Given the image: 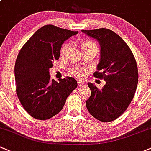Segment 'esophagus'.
<instances>
[{
	"label": "esophagus",
	"mask_w": 151,
	"mask_h": 151,
	"mask_svg": "<svg viewBox=\"0 0 151 151\" xmlns=\"http://www.w3.org/2000/svg\"><path fill=\"white\" fill-rule=\"evenodd\" d=\"M85 85V83H83V82H81V81H78V87H82L83 86Z\"/></svg>",
	"instance_id": "esophagus-1"
}]
</instances>
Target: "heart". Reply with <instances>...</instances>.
Here are the masks:
<instances>
[{"instance_id":"1","label":"heart","mask_w":151,"mask_h":151,"mask_svg":"<svg viewBox=\"0 0 151 151\" xmlns=\"http://www.w3.org/2000/svg\"><path fill=\"white\" fill-rule=\"evenodd\" d=\"M70 43H65L61 49V54L62 55H64L65 53L67 52V51L68 50V49L70 48ZM82 51L83 50H94L96 52H97L98 51V47H97V45L92 41H86L83 42L81 45ZM83 69L79 68V67H71L70 68V72L72 74L73 76H75L76 78H81L83 77Z\"/></svg>"}]
</instances>
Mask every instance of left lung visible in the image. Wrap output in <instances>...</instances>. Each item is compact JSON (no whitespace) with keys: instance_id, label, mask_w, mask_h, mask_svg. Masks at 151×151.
I'll use <instances>...</instances> for the list:
<instances>
[{"instance_id":"left-lung-1","label":"left lung","mask_w":151,"mask_h":151,"mask_svg":"<svg viewBox=\"0 0 151 151\" xmlns=\"http://www.w3.org/2000/svg\"><path fill=\"white\" fill-rule=\"evenodd\" d=\"M81 31L99 42L100 59L94 76L106 82L102 89L88 83L91 94L86 102L87 110L100 122H113L127 110L134 95L138 83L136 60L128 45L113 31Z\"/></svg>"}]
</instances>
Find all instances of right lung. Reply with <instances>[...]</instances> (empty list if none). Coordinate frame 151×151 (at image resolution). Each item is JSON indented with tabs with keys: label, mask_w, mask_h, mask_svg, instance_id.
Wrapping results in <instances>:
<instances>
[{
	"label": "right lung",
	"mask_w": 151,
	"mask_h": 151,
	"mask_svg": "<svg viewBox=\"0 0 151 151\" xmlns=\"http://www.w3.org/2000/svg\"><path fill=\"white\" fill-rule=\"evenodd\" d=\"M78 31L48 24L36 31L19 53L14 67L16 91L32 117L46 120L63 109L67 97L77 87L72 77L51 80L49 69L60 58L64 42Z\"/></svg>",
	"instance_id": "1"
}]
</instances>
